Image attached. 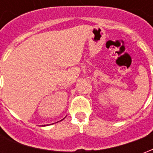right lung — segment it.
<instances>
[{
  "label": "right lung",
  "mask_w": 153,
  "mask_h": 153,
  "mask_svg": "<svg viewBox=\"0 0 153 153\" xmlns=\"http://www.w3.org/2000/svg\"><path fill=\"white\" fill-rule=\"evenodd\" d=\"M44 126H45V125H44Z\"/></svg>",
  "instance_id": "right-lung-1"
}]
</instances>
